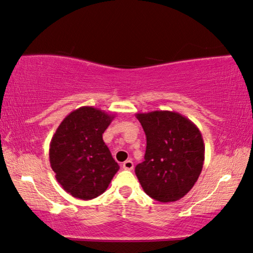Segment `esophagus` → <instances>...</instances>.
<instances>
[{"instance_id":"1","label":"esophagus","mask_w":253,"mask_h":253,"mask_svg":"<svg viewBox=\"0 0 253 253\" xmlns=\"http://www.w3.org/2000/svg\"><path fill=\"white\" fill-rule=\"evenodd\" d=\"M123 168L126 169V170H131L134 168V164L131 160H126L125 163H123Z\"/></svg>"}]
</instances>
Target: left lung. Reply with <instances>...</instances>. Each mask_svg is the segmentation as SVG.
I'll return each mask as SVG.
<instances>
[{
    "mask_svg": "<svg viewBox=\"0 0 253 253\" xmlns=\"http://www.w3.org/2000/svg\"><path fill=\"white\" fill-rule=\"evenodd\" d=\"M146 135L144 161L135 167L146 194L159 202H174L197 183L205 163V143L199 128L175 111L136 114Z\"/></svg>",
    "mask_w": 253,
    "mask_h": 253,
    "instance_id": "left-lung-1",
    "label": "left lung"
}]
</instances>
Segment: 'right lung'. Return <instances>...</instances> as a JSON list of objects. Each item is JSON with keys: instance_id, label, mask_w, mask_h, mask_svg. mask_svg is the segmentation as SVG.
Returning <instances> with one entry per match:
<instances>
[{"instance_id": "add662e5", "label": "right lung", "mask_w": 253, "mask_h": 253, "mask_svg": "<svg viewBox=\"0 0 253 253\" xmlns=\"http://www.w3.org/2000/svg\"><path fill=\"white\" fill-rule=\"evenodd\" d=\"M116 117L93 107L71 111L50 143V164L55 178L74 198L90 200L107 190L119 165L102 134Z\"/></svg>"}]
</instances>
